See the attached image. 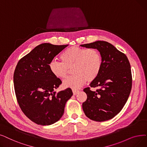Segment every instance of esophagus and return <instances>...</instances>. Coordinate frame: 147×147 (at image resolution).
Masks as SVG:
<instances>
[{"instance_id": "1", "label": "esophagus", "mask_w": 147, "mask_h": 147, "mask_svg": "<svg viewBox=\"0 0 147 147\" xmlns=\"http://www.w3.org/2000/svg\"><path fill=\"white\" fill-rule=\"evenodd\" d=\"M79 92V90H77V89H73V95H76L78 92Z\"/></svg>"}]
</instances>
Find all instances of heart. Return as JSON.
I'll list each match as a JSON object with an SVG mask.
<instances>
[{"mask_svg":"<svg viewBox=\"0 0 147 147\" xmlns=\"http://www.w3.org/2000/svg\"><path fill=\"white\" fill-rule=\"evenodd\" d=\"M62 62L53 60L49 63L50 71L59 79L65 78L73 68L74 74L63 82L65 88L78 89L86 82L97 78L102 68V56L99 51L92 48L73 46L65 49L61 55Z\"/></svg>","mask_w":147,"mask_h":147,"instance_id":"b5f03b06","label":"heart"}]
</instances>
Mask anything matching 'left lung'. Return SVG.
<instances>
[{"label":"left lung","instance_id":"obj_1","mask_svg":"<svg viewBox=\"0 0 147 147\" xmlns=\"http://www.w3.org/2000/svg\"><path fill=\"white\" fill-rule=\"evenodd\" d=\"M82 47L97 49L102 56V68L90 87H98L95 92L90 87L84 89L87 99L82 104L86 116L93 121L113 118L122 110L131 89L132 76L126 55L109 42L97 41L82 44Z\"/></svg>","mask_w":147,"mask_h":147}]
</instances>
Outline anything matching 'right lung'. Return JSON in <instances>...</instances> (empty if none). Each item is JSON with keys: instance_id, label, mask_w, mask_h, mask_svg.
I'll list each match as a JSON object with an SVG mask.
<instances>
[{"instance_id": "add662e5", "label": "right lung", "mask_w": 147, "mask_h": 147, "mask_svg": "<svg viewBox=\"0 0 147 147\" xmlns=\"http://www.w3.org/2000/svg\"><path fill=\"white\" fill-rule=\"evenodd\" d=\"M68 45L40 44L18 62L14 73L18 103L29 119L41 125L55 123L62 117L71 88L56 92L62 84L50 71L49 63Z\"/></svg>"}]
</instances>
